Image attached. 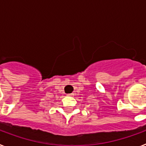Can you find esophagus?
<instances>
[{
    "instance_id": "obj_1",
    "label": "esophagus",
    "mask_w": 146,
    "mask_h": 146,
    "mask_svg": "<svg viewBox=\"0 0 146 146\" xmlns=\"http://www.w3.org/2000/svg\"><path fill=\"white\" fill-rule=\"evenodd\" d=\"M74 95V94H67V96H72Z\"/></svg>"
}]
</instances>
